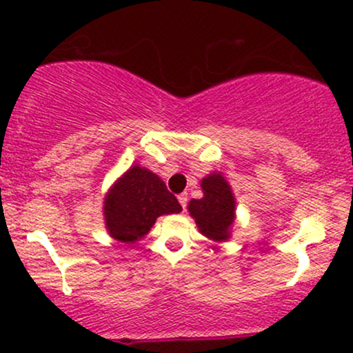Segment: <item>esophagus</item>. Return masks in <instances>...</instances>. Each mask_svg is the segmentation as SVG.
<instances>
[{"label": "esophagus", "mask_w": 353, "mask_h": 353, "mask_svg": "<svg viewBox=\"0 0 353 353\" xmlns=\"http://www.w3.org/2000/svg\"><path fill=\"white\" fill-rule=\"evenodd\" d=\"M177 199H179L182 209L188 208V194H179V196H177Z\"/></svg>", "instance_id": "esophagus-1"}]
</instances>
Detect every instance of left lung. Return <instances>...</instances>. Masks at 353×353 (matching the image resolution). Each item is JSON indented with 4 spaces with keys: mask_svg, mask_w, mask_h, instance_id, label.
<instances>
[{
    "mask_svg": "<svg viewBox=\"0 0 353 353\" xmlns=\"http://www.w3.org/2000/svg\"><path fill=\"white\" fill-rule=\"evenodd\" d=\"M202 199L189 202L190 216L196 219L201 232L214 241H225L229 229L234 222V201L232 190L228 181L221 174H210L202 179Z\"/></svg>",
    "mask_w": 353,
    "mask_h": 353,
    "instance_id": "1",
    "label": "left lung"
}]
</instances>
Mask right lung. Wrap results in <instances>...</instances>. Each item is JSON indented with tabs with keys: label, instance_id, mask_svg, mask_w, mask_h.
<instances>
[{
	"label": "right lung",
	"instance_id": "1",
	"mask_svg": "<svg viewBox=\"0 0 353 353\" xmlns=\"http://www.w3.org/2000/svg\"><path fill=\"white\" fill-rule=\"evenodd\" d=\"M181 210L179 201L164 182L139 165L129 169L104 199L109 234L125 244L144 237L159 216Z\"/></svg>",
	"mask_w": 353,
	"mask_h": 353
}]
</instances>
